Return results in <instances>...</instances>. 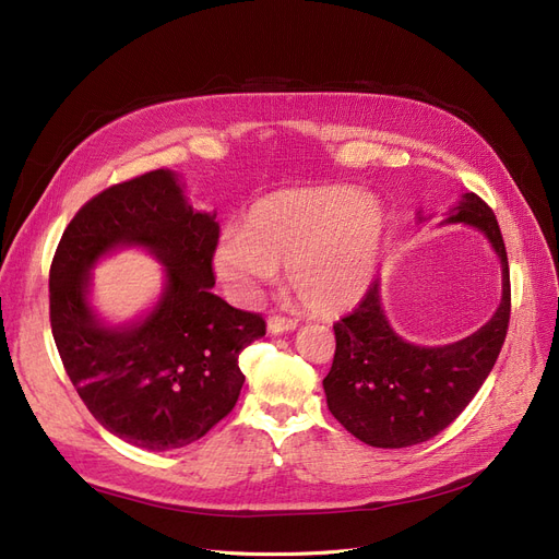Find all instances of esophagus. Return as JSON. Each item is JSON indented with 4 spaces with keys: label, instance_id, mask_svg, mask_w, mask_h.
<instances>
[{
    "label": "esophagus",
    "instance_id": "1",
    "mask_svg": "<svg viewBox=\"0 0 559 559\" xmlns=\"http://www.w3.org/2000/svg\"><path fill=\"white\" fill-rule=\"evenodd\" d=\"M266 329L272 334H283V332H293L297 329V320L285 318V316H269L266 318Z\"/></svg>",
    "mask_w": 559,
    "mask_h": 559
}]
</instances>
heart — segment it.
Returning <instances> with one entry per match:
<instances>
[{"label": "heart", "mask_w": 559, "mask_h": 559, "mask_svg": "<svg viewBox=\"0 0 559 559\" xmlns=\"http://www.w3.org/2000/svg\"><path fill=\"white\" fill-rule=\"evenodd\" d=\"M384 214L380 204L349 186L287 189L258 200L246 230L221 235L216 274L241 297L287 266L304 306L338 313L368 290L382 253Z\"/></svg>", "instance_id": "1"}]
</instances>
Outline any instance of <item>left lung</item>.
Returning a JSON list of instances; mask_svg holds the SVG:
<instances>
[{
  "label": "left lung",
  "mask_w": 559,
  "mask_h": 559,
  "mask_svg": "<svg viewBox=\"0 0 559 559\" xmlns=\"http://www.w3.org/2000/svg\"><path fill=\"white\" fill-rule=\"evenodd\" d=\"M447 223L474 225L488 237L502 262V301L467 338L421 347L391 329L380 281L368 285L355 311L334 324L336 353L322 384L329 412L370 447L401 449L436 438L481 389L504 345L511 283L498 218L477 193H465L451 206Z\"/></svg>",
  "instance_id": "8db88e82"
}]
</instances>
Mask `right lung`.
Returning <instances> with one entry per match:
<instances>
[{
    "instance_id": "1",
    "label": "right lung",
    "mask_w": 559,
    "mask_h": 559,
    "mask_svg": "<svg viewBox=\"0 0 559 559\" xmlns=\"http://www.w3.org/2000/svg\"><path fill=\"white\" fill-rule=\"evenodd\" d=\"M216 243V214L195 212L170 170L94 195L59 239L50 266L59 357L94 419L123 442L150 451L186 447L239 399V355L266 324L212 293ZM123 245L147 247L166 266V287L142 321L108 328L88 306V269Z\"/></svg>"
}]
</instances>
